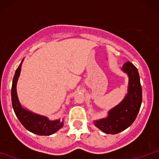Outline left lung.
Segmentation results:
<instances>
[{
	"label": "left lung",
	"mask_w": 159,
	"mask_h": 159,
	"mask_svg": "<svg viewBox=\"0 0 159 159\" xmlns=\"http://www.w3.org/2000/svg\"><path fill=\"white\" fill-rule=\"evenodd\" d=\"M123 70L129 75V93L120 105L109 111L107 118L95 121L96 126L106 134H117L130 126L136 119L142 103V88L138 69L128 61L124 63Z\"/></svg>",
	"instance_id": "8db88e82"
}]
</instances>
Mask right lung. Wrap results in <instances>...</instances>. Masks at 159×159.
<instances>
[{
	"mask_svg": "<svg viewBox=\"0 0 159 159\" xmlns=\"http://www.w3.org/2000/svg\"><path fill=\"white\" fill-rule=\"evenodd\" d=\"M22 61L16 69L15 75L12 80L11 95H12V105L13 110L20 123L27 130L38 135H51L63 127V122H61L60 120L51 121L45 116H40L25 110L21 107L19 101L17 92H16V84L21 72Z\"/></svg>",
	"mask_w": 159,
	"mask_h": 159,
	"instance_id": "right-lung-1",
	"label": "right lung"
}]
</instances>
